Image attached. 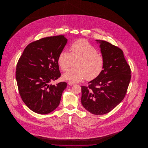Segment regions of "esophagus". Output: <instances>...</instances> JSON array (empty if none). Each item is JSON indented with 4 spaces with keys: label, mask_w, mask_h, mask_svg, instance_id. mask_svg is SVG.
<instances>
[{
    "label": "esophagus",
    "mask_w": 148,
    "mask_h": 148,
    "mask_svg": "<svg viewBox=\"0 0 148 148\" xmlns=\"http://www.w3.org/2000/svg\"><path fill=\"white\" fill-rule=\"evenodd\" d=\"M68 85H71V86H72V85H74L75 84V83H74L72 82H68Z\"/></svg>",
    "instance_id": "obj_1"
}]
</instances>
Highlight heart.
<instances>
[{
    "label": "heart",
    "mask_w": 148,
    "mask_h": 148,
    "mask_svg": "<svg viewBox=\"0 0 148 148\" xmlns=\"http://www.w3.org/2000/svg\"><path fill=\"white\" fill-rule=\"evenodd\" d=\"M71 53L63 50L58 58L61 70L65 72L75 62V68L64 74L65 80L79 82L86 78L88 81L95 79L104 68V59L88 40L80 39L72 43Z\"/></svg>",
    "instance_id": "b5f03b06"
}]
</instances>
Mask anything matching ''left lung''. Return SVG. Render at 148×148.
Returning a JSON list of instances; mask_svg holds the SVG:
<instances>
[{"label":"left lung","instance_id":"8db88e82","mask_svg":"<svg viewBox=\"0 0 148 148\" xmlns=\"http://www.w3.org/2000/svg\"><path fill=\"white\" fill-rule=\"evenodd\" d=\"M100 44L104 68L98 77L82 86L81 102L95 115L110 112L124 98L131 79V70L123 50L110 42L96 40Z\"/></svg>","mask_w":148,"mask_h":148}]
</instances>
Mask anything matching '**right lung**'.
<instances>
[{"label": "right lung", "mask_w": 148, "mask_h": 148, "mask_svg": "<svg viewBox=\"0 0 148 148\" xmlns=\"http://www.w3.org/2000/svg\"><path fill=\"white\" fill-rule=\"evenodd\" d=\"M63 35L44 38L25 48L15 77L21 99L33 112L47 114L59 105L65 82L50 84L60 77L58 58L67 42Z\"/></svg>", "instance_id": "add662e5"}]
</instances>
